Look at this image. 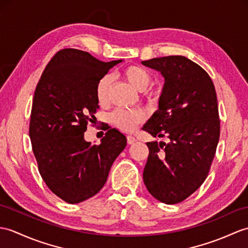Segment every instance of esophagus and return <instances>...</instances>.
Returning <instances> with one entry per match:
<instances>
[{
	"instance_id": "1",
	"label": "esophagus",
	"mask_w": 248,
	"mask_h": 248,
	"mask_svg": "<svg viewBox=\"0 0 248 248\" xmlns=\"http://www.w3.org/2000/svg\"><path fill=\"white\" fill-rule=\"evenodd\" d=\"M126 141H128L129 145H132V143H134L136 141V138L133 135H128L126 136Z\"/></svg>"
}]
</instances>
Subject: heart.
<instances>
[{"mask_svg":"<svg viewBox=\"0 0 248 248\" xmlns=\"http://www.w3.org/2000/svg\"><path fill=\"white\" fill-rule=\"evenodd\" d=\"M122 77L128 82L132 88L138 92H143L148 101H155L157 98L156 92L152 90H147L151 83V74L149 73L145 67L140 65H130L126 66L122 71ZM111 78L108 76L101 77L96 84L95 94L98 102L100 105H106L108 100V94L111 90ZM145 113L141 110H119L115 111L111 115L112 123L125 132H131L135 129V126L143 122L145 119Z\"/></svg>","mask_w":248,"mask_h":248,"instance_id":"b5f03b06","label":"heart"}]
</instances>
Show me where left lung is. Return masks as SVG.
<instances>
[{
  "label": "left lung",
  "instance_id": "obj_1",
  "mask_svg": "<svg viewBox=\"0 0 248 248\" xmlns=\"http://www.w3.org/2000/svg\"><path fill=\"white\" fill-rule=\"evenodd\" d=\"M165 78L158 110L143 125L153 137L147 142L143 183L153 197L177 204L206 180L220 138V119L214 82L205 70L184 56L141 61Z\"/></svg>",
  "mask_w": 248,
  "mask_h": 248
}]
</instances>
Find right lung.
<instances>
[{"instance_id": "1", "label": "right lung", "mask_w": 248, "mask_h": 248, "mask_svg": "<svg viewBox=\"0 0 248 248\" xmlns=\"http://www.w3.org/2000/svg\"><path fill=\"white\" fill-rule=\"evenodd\" d=\"M123 60L103 62L75 48L59 50L46 65L32 100L30 137L39 172L47 187L66 203L94 197L126 146L116 129L100 145L84 140L99 108L96 84Z\"/></svg>"}]
</instances>
